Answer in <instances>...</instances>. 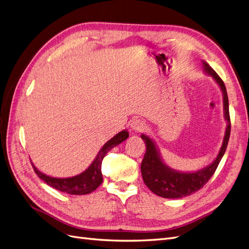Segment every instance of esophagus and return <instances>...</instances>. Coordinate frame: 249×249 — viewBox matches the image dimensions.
<instances>
[{"label":"esophagus","instance_id":"obj_1","mask_svg":"<svg viewBox=\"0 0 249 249\" xmlns=\"http://www.w3.org/2000/svg\"><path fill=\"white\" fill-rule=\"evenodd\" d=\"M130 126L134 132H141L145 129V124L140 118H134L131 120Z\"/></svg>","mask_w":249,"mask_h":249}]
</instances>
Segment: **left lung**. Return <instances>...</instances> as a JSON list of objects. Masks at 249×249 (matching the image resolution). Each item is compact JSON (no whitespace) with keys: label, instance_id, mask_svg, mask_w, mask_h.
I'll return each mask as SVG.
<instances>
[{"label":"left lung","instance_id":"1","mask_svg":"<svg viewBox=\"0 0 249 249\" xmlns=\"http://www.w3.org/2000/svg\"><path fill=\"white\" fill-rule=\"evenodd\" d=\"M202 69L203 71L215 80L218 86L220 87L223 95V112L228 125L225 129L221 148L216 159L207 167H203L202 169L194 172H182L172 169L168 165L165 164L154 140L150 139L146 135L142 134L141 139L145 143L146 152L141 163V175L143 182L148 187V189L157 194L158 196L164 198H182L198 191L212 178L218 164L222 159L225 149H227L231 134V119L227 88H225L224 83L220 77L206 61H202Z\"/></svg>","mask_w":249,"mask_h":249}]
</instances>
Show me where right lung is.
Wrapping results in <instances>:
<instances>
[{"mask_svg": "<svg viewBox=\"0 0 249 249\" xmlns=\"http://www.w3.org/2000/svg\"><path fill=\"white\" fill-rule=\"evenodd\" d=\"M129 137V132L124 130L116 134L114 137L111 138L109 141L105 143L104 146L95 157L93 162L90 164V166L78 176L71 178H53L50 176L44 175L35 167V165L32 163V166L37 176L46 182L49 186L55 188V189L69 193L71 195H84L93 192L97 187H99L103 182V175H102V162L104 157L114 146L118 145ZM32 162V161H31Z\"/></svg>", "mask_w": 249, "mask_h": 249, "instance_id": "add662e5", "label": "right lung"}]
</instances>
